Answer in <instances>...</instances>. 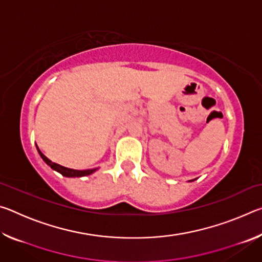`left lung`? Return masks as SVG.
Listing matches in <instances>:
<instances>
[{
  "label": "left lung",
  "instance_id": "obj_1",
  "mask_svg": "<svg viewBox=\"0 0 262 262\" xmlns=\"http://www.w3.org/2000/svg\"><path fill=\"white\" fill-rule=\"evenodd\" d=\"M194 180H195V179H194ZM194 180H190V181H194Z\"/></svg>",
  "mask_w": 262,
  "mask_h": 262
}]
</instances>
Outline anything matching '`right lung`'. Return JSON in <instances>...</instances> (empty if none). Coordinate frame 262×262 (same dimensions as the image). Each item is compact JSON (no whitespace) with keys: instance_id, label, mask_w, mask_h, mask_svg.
I'll list each match as a JSON object with an SVG mask.
<instances>
[{"instance_id":"obj_1","label":"right lung","mask_w":262,"mask_h":262,"mask_svg":"<svg viewBox=\"0 0 262 262\" xmlns=\"http://www.w3.org/2000/svg\"><path fill=\"white\" fill-rule=\"evenodd\" d=\"M37 150L39 155H40V157L42 158V161L45 162L48 166H51L53 170L59 172V173H61L62 176L64 177H68V178H79V177H85V176H89V174H92L94 172H96L98 168H89V170H74V168H69V167H64L60 165V164H56V163H53L51 159H48L45 155H43L40 149H39L37 147Z\"/></svg>"}]
</instances>
